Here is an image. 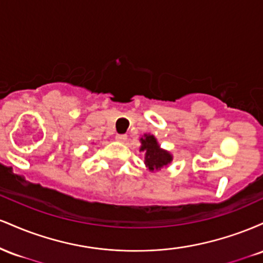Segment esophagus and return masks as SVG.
<instances>
[{
    "label": "esophagus",
    "mask_w": 263,
    "mask_h": 263,
    "mask_svg": "<svg viewBox=\"0 0 263 263\" xmlns=\"http://www.w3.org/2000/svg\"><path fill=\"white\" fill-rule=\"evenodd\" d=\"M115 138H116V140L120 141V142H125L126 140H127V136H126V135H116V136H115Z\"/></svg>",
    "instance_id": "1"
}]
</instances>
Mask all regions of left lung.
<instances>
[{"label":"left lung","mask_w":263,"mask_h":263,"mask_svg":"<svg viewBox=\"0 0 263 263\" xmlns=\"http://www.w3.org/2000/svg\"><path fill=\"white\" fill-rule=\"evenodd\" d=\"M141 151L146 152V165L151 171L161 170L172 161V156L165 151L159 148L157 140L152 135H144L141 138Z\"/></svg>","instance_id":"1"}]
</instances>
